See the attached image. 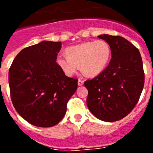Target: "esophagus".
Here are the masks:
<instances>
[{"label":"esophagus","instance_id":"34e87169","mask_svg":"<svg viewBox=\"0 0 153 153\" xmlns=\"http://www.w3.org/2000/svg\"><path fill=\"white\" fill-rule=\"evenodd\" d=\"M83 82H84V81H83V79H79V80H78V85H79V86H82V85L83 84Z\"/></svg>","mask_w":153,"mask_h":153}]
</instances>
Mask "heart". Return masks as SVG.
Here are the masks:
<instances>
[{"instance_id": "1", "label": "heart", "mask_w": 153, "mask_h": 153, "mask_svg": "<svg viewBox=\"0 0 153 153\" xmlns=\"http://www.w3.org/2000/svg\"><path fill=\"white\" fill-rule=\"evenodd\" d=\"M66 54L67 56H60L56 58L58 67L66 75L72 76L80 66L83 74L93 76L106 68L111 50L107 42L98 40L68 47L66 49Z\"/></svg>"}]
</instances>
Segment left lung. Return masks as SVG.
<instances>
[{
  "label": "left lung",
  "instance_id": "1",
  "mask_svg": "<svg viewBox=\"0 0 153 153\" xmlns=\"http://www.w3.org/2000/svg\"><path fill=\"white\" fill-rule=\"evenodd\" d=\"M98 37L109 44L112 58L102 72L84 82L86 104L99 120L115 122L126 117L140 100L145 81L143 60L139 50L122 36Z\"/></svg>",
  "mask_w": 153,
  "mask_h": 153
}]
</instances>
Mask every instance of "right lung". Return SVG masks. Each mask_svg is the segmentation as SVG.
<instances>
[{
  "mask_svg": "<svg viewBox=\"0 0 153 153\" xmlns=\"http://www.w3.org/2000/svg\"><path fill=\"white\" fill-rule=\"evenodd\" d=\"M61 42L42 41L17 55L9 70L12 103L24 120L38 127L59 123L67 112L78 79L65 75L56 63Z\"/></svg>",
  "mask_w": 153,
  "mask_h": 153,
  "instance_id": "obj_1",
  "label": "right lung"
}]
</instances>
